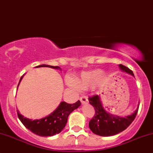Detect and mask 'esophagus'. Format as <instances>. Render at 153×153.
Here are the masks:
<instances>
[{"label":"esophagus","instance_id":"1","mask_svg":"<svg viewBox=\"0 0 153 153\" xmlns=\"http://www.w3.org/2000/svg\"><path fill=\"white\" fill-rule=\"evenodd\" d=\"M80 101H81V104H86V103L88 102V98L86 96H81V98H80Z\"/></svg>","mask_w":153,"mask_h":153}]
</instances>
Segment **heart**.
<instances>
[{
  "label": "heart",
  "instance_id": "obj_1",
  "mask_svg": "<svg viewBox=\"0 0 153 153\" xmlns=\"http://www.w3.org/2000/svg\"><path fill=\"white\" fill-rule=\"evenodd\" d=\"M103 75H104V72L101 70L85 72V73H83L80 78H77L75 80L76 84H75V82L73 81H72L70 79L68 80L67 83L72 87L76 88L78 86L80 89H87L93 85L95 81H98ZM76 85H77V86H76Z\"/></svg>",
  "mask_w": 153,
  "mask_h": 153
}]
</instances>
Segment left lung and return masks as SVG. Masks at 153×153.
<instances>
[{
    "instance_id": "obj_1",
    "label": "left lung",
    "mask_w": 153,
    "mask_h": 153,
    "mask_svg": "<svg viewBox=\"0 0 153 153\" xmlns=\"http://www.w3.org/2000/svg\"><path fill=\"white\" fill-rule=\"evenodd\" d=\"M119 68L123 72L135 77L132 71L129 68L122 64H119ZM89 102L94 106L95 110V115L89 123V129L93 133L100 136H112L126 129L135 119L139 106L138 105V108L131 115L121 117L106 112L99 95H96L89 98Z\"/></svg>"
}]
</instances>
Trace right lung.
Returning <instances> with one entry per match:
<instances>
[{"mask_svg": "<svg viewBox=\"0 0 153 153\" xmlns=\"http://www.w3.org/2000/svg\"><path fill=\"white\" fill-rule=\"evenodd\" d=\"M35 67H49L61 70V68L58 66L53 67V66L47 65V64H42V65L37 66ZM24 75L21 76L19 84L22 80ZM80 106H81L80 101H78L75 104H67L65 101H62L59 104V106L56 108V109L54 110L52 113L44 118L36 120H32L25 118L24 115L20 113L18 110L17 112H18V116L20 121L29 130L39 136L47 137L52 136V135L60 133L67 124L68 116L69 114L75 109H78Z\"/></svg>", "mask_w": 153, "mask_h": 153, "instance_id": "add662e5", "label": "right lung"}]
</instances>
